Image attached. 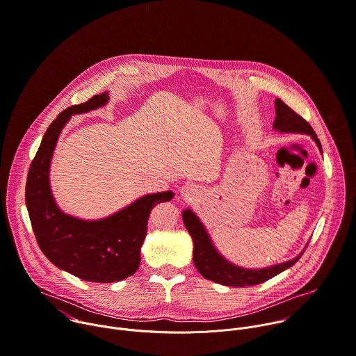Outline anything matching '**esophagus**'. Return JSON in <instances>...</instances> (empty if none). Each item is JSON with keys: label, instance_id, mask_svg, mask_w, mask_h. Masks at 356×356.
<instances>
[{"label": "esophagus", "instance_id": "34e87169", "mask_svg": "<svg viewBox=\"0 0 356 356\" xmlns=\"http://www.w3.org/2000/svg\"><path fill=\"white\" fill-rule=\"evenodd\" d=\"M180 195L187 200V201H191V200H195L198 195H200V187L194 183H186L181 188H180Z\"/></svg>", "mask_w": 356, "mask_h": 356}]
</instances>
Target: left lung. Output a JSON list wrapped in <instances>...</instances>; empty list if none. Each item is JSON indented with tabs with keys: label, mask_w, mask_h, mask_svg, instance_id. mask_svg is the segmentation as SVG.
Instances as JSON below:
<instances>
[{
	"label": "left lung",
	"mask_w": 356,
	"mask_h": 356,
	"mask_svg": "<svg viewBox=\"0 0 356 356\" xmlns=\"http://www.w3.org/2000/svg\"><path fill=\"white\" fill-rule=\"evenodd\" d=\"M275 120H274V129L280 133H298V134H307L310 136L314 143L317 144L318 149L321 151V144L312 129V126L300 117L298 113H295L289 106H286L281 99H275ZM183 222L191 236L194 250H193V261L198 273L216 284L226 285V286H252L263 284L273 277L278 275L280 273L288 270L292 267L305 253V250L296 256L295 259L271 266L267 268H259V270H249L242 268L232 264L227 261L223 256L218 253L215 249L208 232L205 230L204 225L198 219V216L191 209L183 211ZM307 248V246H306Z\"/></svg>",
	"instance_id": "8db88e82"
}]
</instances>
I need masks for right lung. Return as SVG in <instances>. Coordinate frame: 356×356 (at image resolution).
Wrapping results in <instances>:
<instances>
[{"label": "right lung", "mask_w": 356, "mask_h": 356, "mask_svg": "<svg viewBox=\"0 0 356 356\" xmlns=\"http://www.w3.org/2000/svg\"><path fill=\"white\" fill-rule=\"evenodd\" d=\"M107 100L108 93L103 92L57 115L31 163L25 188L31 223L43 254L60 270L102 284L122 281L138 270L149 213L175 195L172 191L148 194L99 220L78 219L56 205L49 170L58 136L72 114L95 110Z\"/></svg>", "instance_id": "obj_1"}]
</instances>
